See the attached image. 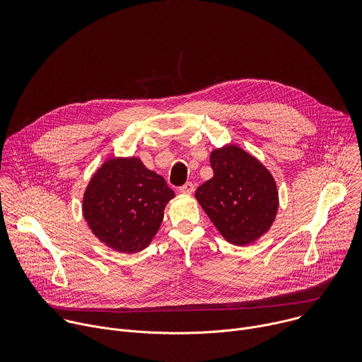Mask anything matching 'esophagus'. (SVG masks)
Listing matches in <instances>:
<instances>
[{"label":"esophagus","instance_id":"1","mask_svg":"<svg viewBox=\"0 0 362 362\" xmlns=\"http://www.w3.org/2000/svg\"><path fill=\"white\" fill-rule=\"evenodd\" d=\"M180 193H186V194H190L193 190H194V185L192 182H186L183 186L179 187Z\"/></svg>","mask_w":362,"mask_h":362}]
</instances>
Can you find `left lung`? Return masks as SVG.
<instances>
[{
  "mask_svg": "<svg viewBox=\"0 0 362 362\" xmlns=\"http://www.w3.org/2000/svg\"><path fill=\"white\" fill-rule=\"evenodd\" d=\"M211 166L214 177L194 193L206 215L233 245H247L261 238L278 211L272 175L236 146L212 151Z\"/></svg>",
  "mask_w": 362,
  "mask_h": 362,
  "instance_id": "left-lung-1",
  "label": "left lung"
}]
</instances>
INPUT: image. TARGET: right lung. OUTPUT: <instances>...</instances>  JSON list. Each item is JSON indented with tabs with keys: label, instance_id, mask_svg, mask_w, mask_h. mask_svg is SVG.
Segmentation results:
<instances>
[{
	"label": "right lung",
	"instance_id": "obj_1",
	"mask_svg": "<svg viewBox=\"0 0 362 362\" xmlns=\"http://www.w3.org/2000/svg\"><path fill=\"white\" fill-rule=\"evenodd\" d=\"M175 192L139 159H112L91 177L83 215L93 233L123 253L144 249L163 221Z\"/></svg>",
	"mask_w": 362,
	"mask_h": 362
}]
</instances>
